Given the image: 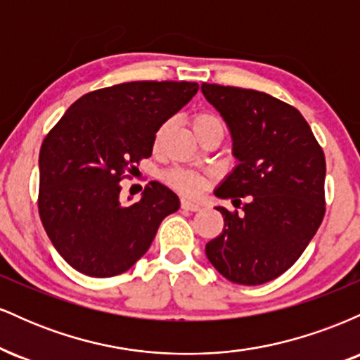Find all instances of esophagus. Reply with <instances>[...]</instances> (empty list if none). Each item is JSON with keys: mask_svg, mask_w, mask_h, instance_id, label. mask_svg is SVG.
<instances>
[{"mask_svg": "<svg viewBox=\"0 0 360 360\" xmlns=\"http://www.w3.org/2000/svg\"><path fill=\"white\" fill-rule=\"evenodd\" d=\"M181 208L186 210V212H198L201 208V205L194 203V201L189 200H181Z\"/></svg>", "mask_w": 360, "mask_h": 360, "instance_id": "1", "label": "esophagus"}]
</instances>
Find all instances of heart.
I'll return each instance as SVG.
<instances>
[{
  "label": "heart",
  "mask_w": 360,
  "mask_h": 360,
  "mask_svg": "<svg viewBox=\"0 0 360 360\" xmlns=\"http://www.w3.org/2000/svg\"><path fill=\"white\" fill-rule=\"evenodd\" d=\"M191 127H193L194 134L200 135L201 131L208 130V128H212V127H223V123H221V120L218 117H214V115L206 113V111H200V113L193 115ZM167 128H169V122L162 123V125L157 128L155 137H154L155 146H159L160 140H162L164 135H166ZM164 179H166L167 184L172 186L176 191L188 194V196H194V194H198L201 189H203V177L198 176V174H193V172H189V171H184V169H177V167L171 169V171H167L166 174H164Z\"/></svg>",
  "instance_id": "obj_1"
}]
</instances>
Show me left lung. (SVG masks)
Listing matches in <instances>:
<instances>
[{"label":"left lung","mask_w":360,"mask_h":360,"mask_svg":"<svg viewBox=\"0 0 360 360\" xmlns=\"http://www.w3.org/2000/svg\"><path fill=\"white\" fill-rule=\"evenodd\" d=\"M230 128L237 167L214 191L242 213L218 206L221 233L206 257L223 278L257 286L286 272L325 217V154L295 106L254 89L201 84Z\"/></svg>","instance_id":"left-lung-1"}]
</instances>
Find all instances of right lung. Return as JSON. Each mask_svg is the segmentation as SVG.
<instances>
[{"mask_svg": "<svg viewBox=\"0 0 360 360\" xmlns=\"http://www.w3.org/2000/svg\"><path fill=\"white\" fill-rule=\"evenodd\" d=\"M198 89L186 81H134L91 91L44 139L39 214L74 269L91 278L128 271L148 250L160 221L179 210L176 193L157 181L137 203H123L120 181L152 155L157 128Z\"/></svg>", "mask_w": 360, "mask_h": 360, "instance_id": "obj_1", "label": "right lung"}]
</instances>
